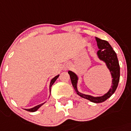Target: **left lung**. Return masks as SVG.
<instances>
[{"label": "left lung", "instance_id": "left-lung-1", "mask_svg": "<svg viewBox=\"0 0 131 131\" xmlns=\"http://www.w3.org/2000/svg\"><path fill=\"white\" fill-rule=\"evenodd\" d=\"M95 38H96V42H97V47L99 48V50L97 52V57L101 61L105 63L106 66L109 70L112 78V86L109 90L103 96H98V97H94L90 95L81 93L78 89V82L79 78H78L77 74L70 70H69L68 73L69 74L72 84V86H74V90L76 92L77 94H78L83 98L89 100L91 102L99 103L103 102L108 98H109L116 91L119 81L120 68H119V62H118L116 53L113 50V49H112V46L110 45V44L107 41L100 39V38L97 37Z\"/></svg>", "mask_w": 131, "mask_h": 131}]
</instances>
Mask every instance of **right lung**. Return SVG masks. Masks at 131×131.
<instances>
[{"label": "right lung", "instance_id": "add662e5", "mask_svg": "<svg viewBox=\"0 0 131 131\" xmlns=\"http://www.w3.org/2000/svg\"><path fill=\"white\" fill-rule=\"evenodd\" d=\"M59 76V75H56V77H54V78H53V79H52V80H51L50 84V87H49V90H50V93H51V87H52V85H53V84L54 83V82L56 81V79H57V78H58ZM49 97H50V96H49ZM45 103H46V102H45ZM41 103V104H40V105H38L35 106V107H33V108H27V109H25V110H26L27 111H29V112H35V111H37V110L39 109V108L40 107H41V106H42V105L44 104V103Z\"/></svg>", "mask_w": 131, "mask_h": 131}]
</instances>
